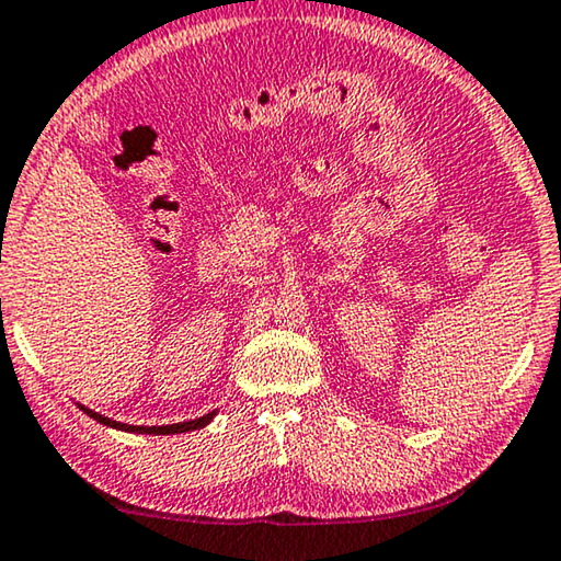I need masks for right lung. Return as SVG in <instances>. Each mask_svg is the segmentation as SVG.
Returning a JSON list of instances; mask_svg holds the SVG:
<instances>
[{"label": "right lung", "instance_id": "1", "mask_svg": "<svg viewBox=\"0 0 561 561\" xmlns=\"http://www.w3.org/2000/svg\"><path fill=\"white\" fill-rule=\"evenodd\" d=\"M77 407H80L84 413H88L90 419H94V421H98V424H102V426H110V428H117V431H130V434H154V436L185 434V431L203 428V426H208L210 421H213V416H215V411H210V413H205V416L195 419V421H183V424H168V426H130V424H119V421H112V419H107V416H102V413L92 411V409H88V407H82V403H77Z\"/></svg>", "mask_w": 561, "mask_h": 561}]
</instances>
